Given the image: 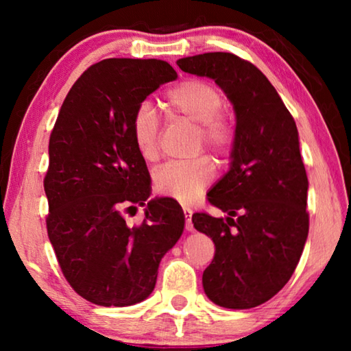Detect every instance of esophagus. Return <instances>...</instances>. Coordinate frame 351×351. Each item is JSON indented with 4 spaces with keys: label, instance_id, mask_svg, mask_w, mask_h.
I'll list each match as a JSON object with an SVG mask.
<instances>
[{
    "label": "esophagus",
    "instance_id": "34e87169",
    "mask_svg": "<svg viewBox=\"0 0 351 351\" xmlns=\"http://www.w3.org/2000/svg\"><path fill=\"white\" fill-rule=\"evenodd\" d=\"M184 218H186V230L192 232L193 230V224H192V210L190 209H184Z\"/></svg>",
    "mask_w": 351,
    "mask_h": 351
}]
</instances>
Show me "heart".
Here are the masks:
<instances>
[{"label": "heart", "mask_w": 351, "mask_h": 351, "mask_svg": "<svg viewBox=\"0 0 351 351\" xmlns=\"http://www.w3.org/2000/svg\"><path fill=\"white\" fill-rule=\"evenodd\" d=\"M164 100L175 119L197 125L198 148H209L219 158L232 152L235 125L223 108V96L215 86L203 80L187 79L171 86ZM132 138L144 161H156L161 153V125L148 102L136 106L132 117ZM213 178L215 167L209 158L203 156L190 162L162 165L154 171L153 187L162 197L190 206L210 186Z\"/></svg>", "instance_id": "1"}]
</instances>
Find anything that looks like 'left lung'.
I'll list each match as a JSON object with an SVG mask.
<instances>
[{
  "mask_svg": "<svg viewBox=\"0 0 351 351\" xmlns=\"http://www.w3.org/2000/svg\"><path fill=\"white\" fill-rule=\"evenodd\" d=\"M176 64L184 73L215 80L237 116L230 170L207 193L209 203L228 217H192L195 229L215 245L203 272L204 291L219 306H258L288 283L310 229L308 178L295 122L251 62L230 52H207Z\"/></svg>",
  "mask_w": 351,
  "mask_h": 351,
  "instance_id": "left-lung-1",
  "label": "left lung"
}]
</instances>
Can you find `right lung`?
Listing matches in <instances>:
<instances>
[{"label": "right lung", "mask_w": 351, "mask_h": 351, "mask_svg": "<svg viewBox=\"0 0 351 351\" xmlns=\"http://www.w3.org/2000/svg\"><path fill=\"white\" fill-rule=\"evenodd\" d=\"M176 77L156 58H106L77 79L52 128L47 237L71 288L91 304L147 299L159 261L182 234L184 213L171 198L148 201L141 224L122 215L144 206L152 189L132 138L133 112Z\"/></svg>", "instance_id": "1"}]
</instances>
